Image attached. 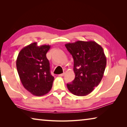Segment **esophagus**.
I'll list each match as a JSON object with an SVG mask.
<instances>
[{"mask_svg": "<svg viewBox=\"0 0 127 127\" xmlns=\"http://www.w3.org/2000/svg\"><path fill=\"white\" fill-rule=\"evenodd\" d=\"M64 75H65V73H63L60 74L58 75V76H59V77H63V76H64Z\"/></svg>", "mask_w": 127, "mask_h": 127, "instance_id": "1", "label": "esophagus"}]
</instances>
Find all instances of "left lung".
Returning a JSON list of instances; mask_svg holds the SVG:
<instances>
[{
    "label": "left lung",
    "instance_id": "left-lung-1",
    "mask_svg": "<svg viewBox=\"0 0 127 127\" xmlns=\"http://www.w3.org/2000/svg\"><path fill=\"white\" fill-rule=\"evenodd\" d=\"M74 60L75 78L68 83L71 93L78 96L89 95L102 78L106 65L103 49L94 41H77L65 45Z\"/></svg>",
    "mask_w": 127,
    "mask_h": 127
}]
</instances>
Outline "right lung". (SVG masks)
I'll return each instance as SVG.
<instances>
[{"label": "right lung", "mask_w": 127, "mask_h": 127, "mask_svg": "<svg viewBox=\"0 0 127 127\" xmlns=\"http://www.w3.org/2000/svg\"><path fill=\"white\" fill-rule=\"evenodd\" d=\"M50 48L49 45L38 46L33 42L23 48L17 57L16 66L21 82L33 95H44L52 87L54 78L46 56Z\"/></svg>", "instance_id": "1"}]
</instances>
